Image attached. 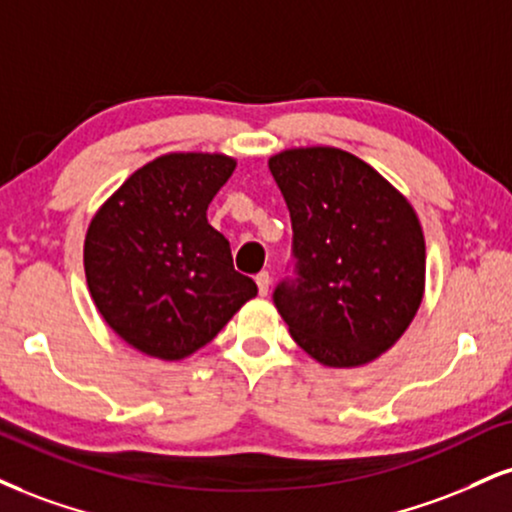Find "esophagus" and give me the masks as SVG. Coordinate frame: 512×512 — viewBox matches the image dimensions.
<instances>
[{
  "label": "esophagus",
  "instance_id": "obj_1",
  "mask_svg": "<svg viewBox=\"0 0 512 512\" xmlns=\"http://www.w3.org/2000/svg\"><path fill=\"white\" fill-rule=\"evenodd\" d=\"M255 281H257V291H260V295H267L269 286H272V276H269V272H260L255 276Z\"/></svg>",
  "mask_w": 512,
  "mask_h": 512
}]
</instances>
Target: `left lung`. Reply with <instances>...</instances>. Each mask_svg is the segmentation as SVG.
Segmentation results:
<instances>
[{"label":"left lung","mask_w":512,"mask_h":512,"mask_svg":"<svg viewBox=\"0 0 512 512\" xmlns=\"http://www.w3.org/2000/svg\"><path fill=\"white\" fill-rule=\"evenodd\" d=\"M293 224V281L274 305L324 367H360L405 334L424 295L427 250L408 197L338 147L269 157Z\"/></svg>","instance_id":"1"}]
</instances>
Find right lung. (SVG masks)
<instances>
[{"label":"right lung","instance_id":"add662e5","mask_svg":"<svg viewBox=\"0 0 512 512\" xmlns=\"http://www.w3.org/2000/svg\"><path fill=\"white\" fill-rule=\"evenodd\" d=\"M233 169L236 159L219 152H169L128 176L92 217L83 245L90 295L140 353L183 360L257 295L207 221Z\"/></svg>","mask_w":512,"mask_h":512}]
</instances>
